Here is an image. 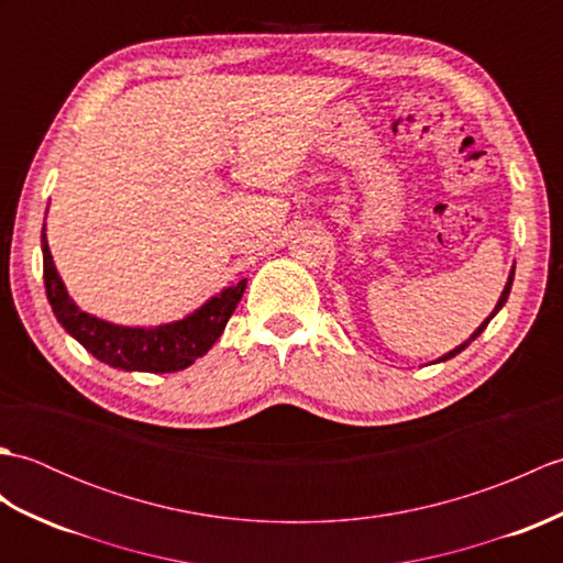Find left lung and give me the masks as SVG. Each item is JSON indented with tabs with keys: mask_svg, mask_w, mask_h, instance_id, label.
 I'll use <instances>...</instances> for the list:
<instances>
[{
	"mask_svg": "<svg viewBox=\"0 0 563 563\" xmlns=\"http://www.w3.org/2000/svg\"><path fill=\"white\" fill-rule=\"evenodd\" d=\"M512 275H516V266H512V268H510V273H508V283H506V288H504V292H500V297H498V302H496V307H494V312H492V314H488V317H486V319L482 321V324H479V329H476V331L472 333V336H470V339H466L464 343H460V345H457V349H452L450 353H445V355H440V357H438V361H433V363H445V361H450V357H454V355H457V353H462V351L466 349V345H470V343H472V341H474L476 336H479V333H482V331H484V329L488 327V321H492V319H494V317H496V314L500 312V307H504V305H506V300H508V295H510Z\"/></svg>",
	"mask_w": 563,
	"mask_h": 563,
	"instance_id": "8db88e82",
	"label": "left lung"
}]
</instances>
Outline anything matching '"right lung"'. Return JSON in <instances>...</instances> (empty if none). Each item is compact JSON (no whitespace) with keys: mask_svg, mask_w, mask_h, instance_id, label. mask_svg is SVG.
Returning a JSON list of instances; mask_svg holds the SVG:
<instances>
[{"mask_svg":"<svg viewBox=\"0 0 563 563\" xmlns=\"http://www.w3.org/2000/svg\"><path fill=\"white\" fill-rule=\"evenodd\" d=\"M45 295L53 312L71 339L79 341L97 361L128 373H178L206 355L246 290V278L212 295L194 312L159 327H123L93 317L71 300L47 246L45 224L41 232Z\"/></svg>","mask_w":563,"mask_h":563,"instance_id":"1","label":"right lung"}]
</instances>
